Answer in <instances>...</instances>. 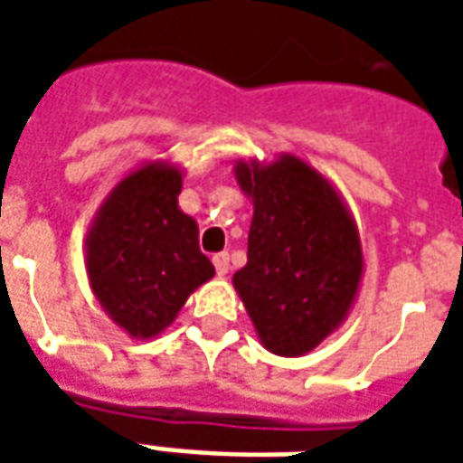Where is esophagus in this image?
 <instances>
[{"mask_svg": "<svg viewBox=\"0 0 463 463\" xmlns=\"http://www.w3.org/2000/svg\"><path fill=\"white\" fill-rule=\"evenodd\" d=\"M213 265H215V272L218 275H228V268H231V258H228V252H215L213 255Z\"/></svg>", "mask_w": 463, "mask_h": 463, "instance_id": "esophagus-1", "label": "esophagus"}]
</instances>
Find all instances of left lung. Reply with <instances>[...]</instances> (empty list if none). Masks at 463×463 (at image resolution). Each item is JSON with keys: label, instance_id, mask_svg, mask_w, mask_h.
<instances>
[{"label": "left lung", "instance_id": "left-lung-1", "mask_svg": "<svg viewBox=\"0 0 463 463\" xmlns=\"http://www.w3.org/2000/svg\"><path fill=\"white\" fill-rule=\"evenodd\" d=\"M235 181L252 201L248 262L232 285L262 347L302 357L347 320L364 258L340 191L292 153L238 161Z\"/></svg>", "mask_w": 463, "mask_h": 463}]
</instances>
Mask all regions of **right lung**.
I'll list each match as a JSON object with an SVG mask.
<instances>
[{
    "mask_svg": "<svg viewBox=\"0 0 463 463\" xmlns=\"http://www.w3.org/2000/svg\"><path fill=\"white\" fill-rule=\"evenodd\" d=\"M183 171L148 161L126 173L86 232V275L104 312L133 340L161 335L215 275L198 222L178 208Z\"/></svg>",
    "mask_w": 463,
    "mask_h": 463,
    "instance_id": "right-lung-1",
    "label": "right lung"
}]
</instances>
